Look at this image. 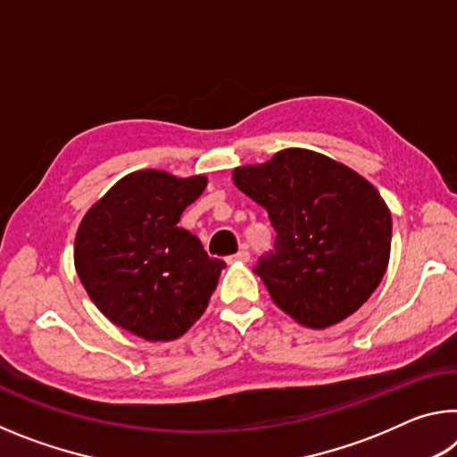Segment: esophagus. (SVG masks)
I'll list each match as a JSON object with an SVG mask.
<instances>
[{"label": "esophagus", "mask_w": 457, "mask_h": 457, "mask_svg": "<svg viewBox=\"0 0 457 457\" xmlns=\"http://www.w3.org/2000/svg\"><path fill=\"white\" fill-rule=\"evenodd\" d=\"M229 262H250V252H247L245 247H242V250H239L236 256L229 258Z\"/></svg>", "instance_id": "34e87169"}]
</instances>
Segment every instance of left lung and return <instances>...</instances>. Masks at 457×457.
Segmentation results:
<instances>
[{
  "instance_id": "1",
  "label": "left lung",
  "mask_w": 457,
  "mask_h": 457,
  "mask_svg": "<svg viewBox=\"0 0 457 457\" xmlns=\"http://www.w3.org/2000/svg\"><path fill=\"white\" fill-rule=\"evenodd\" d=\"M236 187L260 204L276 229L256 272L274 304L306 328L349 319L383 280L391 212L351 167L308 149H284L234 169Z\"/></svg>"
}]
</instances>
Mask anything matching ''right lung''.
I'll return each mask as SVG.
<instances>
[{
  "label": "right lung",
  "mask_w": 457,
  "mask_h": 457,
  "mask_svg": "<svg viewBox=\"0 0 457 457\" xmlns=\"http://www.w3.org/2000/svg\"><path fill=\"white\" fill-rule=\"evenodd\" d=\"M207 177L129 173L84 215L74 266L108 320L145 340H175L205 312L226 262L177 226Z\"/></svg>",
  "instance_id": "right-lung-1"
}]
</instances>
